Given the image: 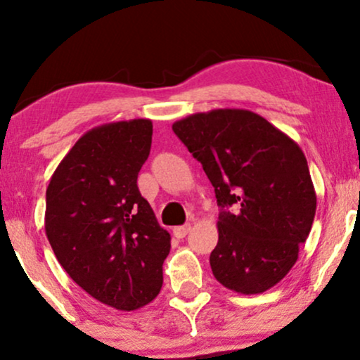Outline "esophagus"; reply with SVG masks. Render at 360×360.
<instances>
[{
	"label": "esophagus",
	"mask_w": 360,
	"mask_h": 360,
	"mask_svg": "<svg viewBox=\"0 0 360 360\" xmlns=\"http://www.w3.org/2000/svg\"><path fill=\"white\" fill-rule=\"evenodd\" d=\"M189 230H191V225H183V226H176L174 230H172V233H174L176 238H184L186 235L189 233Z\"/></svg>",
	"instance_id": "obj_1"
}]
</instances>
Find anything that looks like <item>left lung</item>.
I'll return each mask as SVG.
<instances>
[{"label":"left lung","instance_id":"obj_1","mask_svg":"<svg viewBox=\"0 0 360 360\" xmlns=\"http://www.w3.org/2000/svg\"><path fill=\"white\" fill-rule=\"evenodd\" d=\"M172 130L201 162L221 208L213 276L240 295L276 286L298 260L316 212L303 150L249 110L194 113Z\"/></svg>","mask_w":360,"mask_h":360}]
</instances>
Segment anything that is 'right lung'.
<instances>
[{"instance_id":"1","label":"right lung","mask_w":360,"mask_h":360,"mask_svg":"<svg viewBox=\"0 0 360 360\" xmlns=\"http://www.w3.org/2000/svg\"><path fill=\"white\" fill-rule=\"evenodd\" d=\"M150 146L147 118L93 128L60 160L45 196V233L59 264L94 300L122 311L159 295L171 250V235L137 186Z\"/></svg>"}]
</instances>
